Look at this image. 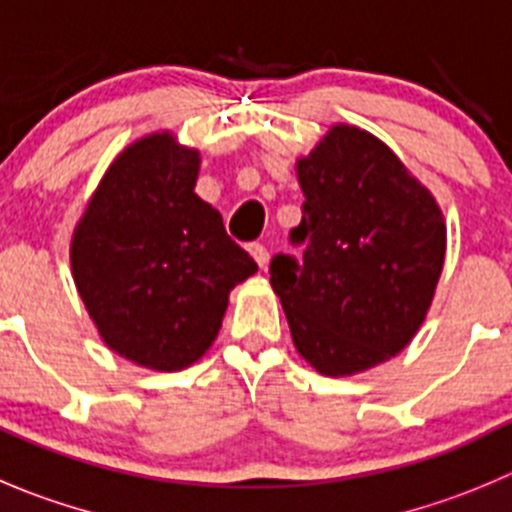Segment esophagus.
<instances>
[{"label":"esophagus","mask_w":512,"mask_h":512,"mask_svg":"<svg viewBox=\"0 0 512 512\" xmlns=\"http://www.w3.org/2000/svg\"><path fill=\"white\" fill-rule=\"evenodd\" d=\"M248 253H251L253 261H256L261 269H266V264H269V248H266L264 243H251V246H248Z\"/></svg>","instance_id":"1"}]
</instances>
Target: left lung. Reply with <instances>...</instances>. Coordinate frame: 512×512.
Here are the masks:
<instances>
[{
	"label": "left lung",
	"mask_w": 512,
	"mask_h": 512,
	"mask_svg": "<svg viewBox=\"0 0 512 512\" xmlns=\"http://www.w3.org/2000/svg\"><path fill=\"white\" fill-rule=\"evenodd\" d=\"M304 261H271L296 352L324 377H354L420 332L445 266L447 226L430 188L387 143L337 123L296 160Z\"/></svg>",
	"instance_id": "left-lung-1"
}]
</instances>
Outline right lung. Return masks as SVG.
<instances>
[{"label": "right lung", "mask_w": 512, "mask_h": 512, "mask_svg": "<svg viewBox=\"0 0 512 512\" xmlns=\"http://www.w3.org/2000/svg\"><path fill=\"white\" fill-rule=\"evenodd\" d=\"M201 153L170 130L125 145L70 241L77 294L107 349L180 372L216 342L228 294L259 271L196 196Z\"/></svg>", "instance_id": "right-lung-1"}]
</instances>
